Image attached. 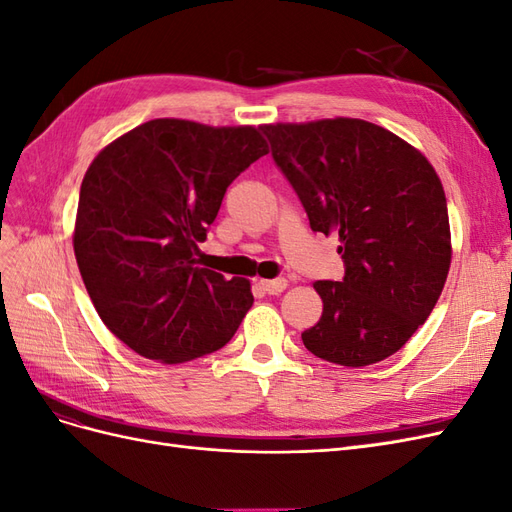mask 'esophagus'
<instances>
[{"instance_id": "34e87169", "label": "esophagus", "mask_w": 512, "mask_h": 512, "mask_svg": "<svg viewBox=\"0 0 512 512\" xmlns=\"http://www.w3.org/2000/svg\"><path fill=\"white\" fill-rule=\"evenodd\" d=\"M286 286H288V280H284V277H277V280H260V288L267 294H282Z\"/></svg>"}]
</instances>
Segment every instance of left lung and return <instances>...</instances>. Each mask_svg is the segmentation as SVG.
Here are the masks:
<instances>
[{"instance_id": "8db88e82", "label": "left lung", "mask_w": 512, "mask_h": 512, "mask_svg": "<svg viewBox=\"0 0 512 512\" xmlns=\"http://www.w3.org/2000/svg\"><path fill=\"white\" fill-rule=\"evenodd\" d=\"M271 156L309 226L337 235L346 275L314 288L322 316L301 333L318 359L365 367L395 354L436 307L451 267V226L436 170L376 123L350 117L269 123Z\"/></svg>"}]
</instances>
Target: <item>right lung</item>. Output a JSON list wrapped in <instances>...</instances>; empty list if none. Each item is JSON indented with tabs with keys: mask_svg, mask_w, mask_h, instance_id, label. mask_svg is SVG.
I'll list each match as a JSON object with an SVG mask.
<instances>
[{
	"mask_svg": "<svg viewBox=\"0 0 512 512\" xmlns=\"http://www.w3.org/2000/svg\"><path fill=\"white\" fill-rule=\"evenodd\" d=\"M267 153L254 126L151 119L91 162L74 256L98 316L128 348L175 365L237 333L254 303L250 280L198 267V243L228 185Z\"/></svg>",
	"mask_w": 512,
	"mask_h": 512,
	"instance_id": "obj_1",
	"label": "right lung"
}]
</instances>
